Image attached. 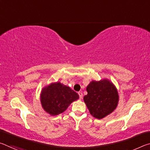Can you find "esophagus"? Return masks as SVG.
<instances>
[{
	"mask_svg": "<svg viewBox=\"0 0 150 150\" xmlns=\"http://www.w3.org/2000/svg\"><path fill=\"white\" fill-rule=\"evenodd\" d=\"M78 94H79V98L81 99V98H83V93L81 92H79Z\"/></svg>",
	"mask_w": 150,
	"mask_h": 150,
	"instance_id": "obj_1",
	"label": "esophagus"
}]
</instances>
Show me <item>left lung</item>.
<instances>
[{"instance_id":"left-lung-1","label":"left lung","mask_w":150,"mask_h":150,"mask_svg":"<svg viewBox=\"0 0 150 150\" xmlns=\"http://www.w3.org/2000/svg\"><path fill=\"white\" fill-rule=\"evenodd\" d=\"M87 95L83 97L93 117L102 119L115 111L119 101L117 88L108 79L92 81L87 85Z\"/></svg>"}]
</instances>
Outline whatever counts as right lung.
Segmentation results:
<instances>
[{
  "instance_id": "right-lung-1",
  "label": "right lung",
  "mask_w": 150,
  "mask_h": 150,
  "mask_svg": "<svg viewBox=\"0 0 150 150\" xmlns=\"http://www.w3.org/2000/svg\"><path fill=\"white\" fill-rule=\"evenodd\" d=\"M79 98V96L77 93L59 81L43 87L40 97L44 110L51 116L62 114Z\"/></svg>"
}]
</instances>
